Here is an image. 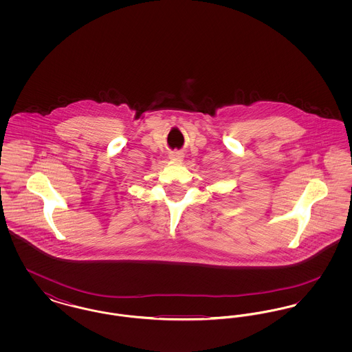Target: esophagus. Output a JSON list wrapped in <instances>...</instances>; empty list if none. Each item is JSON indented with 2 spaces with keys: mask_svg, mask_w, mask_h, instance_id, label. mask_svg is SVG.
I'll return each instance as SVG.
<instances>
[{
  "mask_svg": "<svg viewBox=\"0 0 352 352\" xmlns=\"http://www.w3.org/2000/svg\"><path fill=\"white\" fill-rule=\"evenodd\" d=\"M182 157H184V154L181 151H174L171 154V158H174V160H182Z\"/></svg>",
  "mask_w": 352,
  "mask_h": 352,
  "instance_id": "34e87169",
  "label": "esophagus"
}]
</instances>
